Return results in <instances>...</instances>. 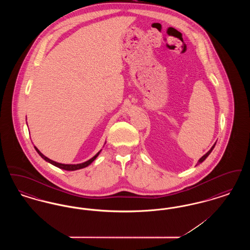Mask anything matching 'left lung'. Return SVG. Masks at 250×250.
Segmentation results:
<instances>
[{
    "instance_id": "1",
    "label": "left lung",
    "mask_w": 250,
    "mask_h": 250,
    "mask_svg": "<svg viewBox=\"0 0 250 250\" xmlns=\"http://www.w3.org/2000/svg\"><path fill=\"white\" fill-rule=\"evenodd\" d=\"M214 145H215V143H214V145H213V146H212V148H211V149H210V150H209V151H208V152H207V153H206V154H205V155H203V156H202V157H201V158H200V160H199V162H198V164H200V163H202V162H203V161H204V160H205V159H206V157H207V156H208V155H210V154H211V152H212V151H213V149H214Z\"/></svg>"
}]
</instances>
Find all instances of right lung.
Segmentation results:
<instances>
[{"mask_svg": "<svg viewBox=\"0 0 250 250\" xmlns=\"http://www.w3.org/2000/svg\"><path fill=\"white\" fill-rule=\"evenodd\" d=\"M35 148H36V152L39 154V155H40L44 160H46L47 162L52 164V165H54L55 167H58L62 168V169H64V170H76V169H81V168H83L85 167L89 166V165L95 160V158L98 156V155L100 154V152H101V150H100L94 157H92V158L89 159L88 161L83 162V163H81V164H62V163L55 162V161H53V160L48 158L47 156H45V155H43V154L36 148V146H35Z\"/></svg>", "mask_w": 250, "mask_h": 250, "instance_id": "obj_1", "label": "right lung"}]
</instances>
